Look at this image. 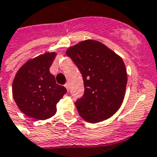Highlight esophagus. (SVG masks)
Listing matches in <instances>:
<instances>
[{
    "instance_id": "1",
    "label": "esophagus",
    "mask_w": 157,
    "mask_h": 157,
    "mask_svg": "<svg viewBox=\"0 0 157 157\" xmlns=\"http://www.w3.org/2000/svg\"><path fill=\"white\" fill-rule=\"evenodd\" d=\"M65 88H66V89H67V91H69V83H65Z\"/></svg>"
}]
</instances>
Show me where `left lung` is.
<instances>
[{
  "mask_svg": "<svg viewBox=\"0 0 157 157\" xmlns=\"http://www.w3.org/2000/svg\"><path fill=\"white\" fill-rule=\"evenodd\" d=\"M82 74L84 93L75 102L80 116L98 123L112 116L122 105L127 72L122 58L101 42L85 40L66 52Z\"/></svg>",
  "mask_w": 157,
  "mask_h": 157,
  "instance_id": "1",
  "label": "left lung"
}]
</instances>
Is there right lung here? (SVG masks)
Instances as JSON below:
<instances>
[{
    "label": "right lung",
    "instance_id": "obj_1",
    "mask_svg": "<svg viewBox=\"0 0 157 157\" xmlns=\"http://www.w3.org/2000/svg\"><path fill=\"white\" fill-rule=\"evenodd\" d=\"M56 52H46L29 59L17 72L12 93L22 112L36 120H47L56 112V104L67 90L58 85L50 73Z\"/></svg>",
    "mask_w": 157,
    "mask_h": 157
}]
</instances>
